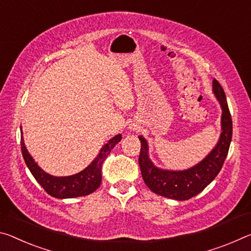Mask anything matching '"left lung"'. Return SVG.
Wrapping results in <instances>:
<instances>
[{
    "label": "left lung",
    "instance_id": "left-lung-1",
    "mask_svg": "<svg viewBox=\"0 0 251 251\" xmlns=\"http://www.w3.org/2000/svg\"><path fill=\"white\" fill-rule=\"evenodd\" d=\"M212 91L223 109V132L215 149L195 167L182 171H170L157 168L148 155L147 140L142 135L139 137L141 142L139 166L143 181L154 194L175 200H188L200 194L223 168L232 138V120L224 89L216 79L212 81Z\"/></svg>",
    "mask_w": 251,
    "mask_h": 251
}]
</instances>
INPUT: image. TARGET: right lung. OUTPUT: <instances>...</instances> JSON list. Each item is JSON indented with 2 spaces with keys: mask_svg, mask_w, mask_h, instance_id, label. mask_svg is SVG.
Masks as SVG:
<instances>
[{
  "mask_svg": "<svg viewBox=\"0 0 251 251\" xmlns=\"http://www.w3.org/2000/svg\"><path fill=\"white\" fill-rule=\"evenodd\" d=\"M121 134H118L110 139L108 143L101 148L100 153L98 154V157L93 160L90 166L79 174L69 176H54L41 169L38 163L34 161V159L31 157V154L28 153L25 145H24L23 135H21V150L24 161L30 169L31 174L49 195L59 199L75 198V197L92 194L100 187L102 181V163L108 157L111 150L116 147L117 143L121 141Z\"/></svg>",
  "mask_w": 251,
  "mask_h": 251,
  "instance_id": "add662e5",
  "label": "right lung"
}]
</instances>
